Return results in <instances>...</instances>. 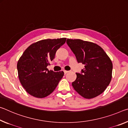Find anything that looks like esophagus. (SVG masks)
<instances>
[{
	"instance_id": "1",
	"label": "esophagus",
	"mask_w": 128,
	"mask_h": 128,
	"mask_svg": "<svg viewBox=\"0 0 128 128\" xmlns=\"http://www.w3.org/2000/svg\"><path fill=\"white\" fill-rule=\"evenodd\" d=\"M64 74H66L68 72V71H66V70H64Z\"/></svg>"
}]
</instances>
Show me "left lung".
Masks as SVG:
<instances>
[{
    "label": "left lung",
    "instance_id": "obj_1",
    "mask_svg": "<svg viewBox=\"0 0 128 128\" xmlns=\"http://www.w3.org/2000/svg\"><path fill=\"white\" fill-rule=\"evenodd\" d=\"M66 42L78 62L84 64L80 74L76 73L73 88L85 99L99 96L111 81L113 64L110 58L100 46L91 42L68 38Z\"/></svg>",
    "mask_w": 128,
    "mask_h": 128
}]
</instances>
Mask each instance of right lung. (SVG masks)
Here are the masks:
<instances>
[{
  "instance_id": "right-lung-1",
  "label": "right lung",
  "mask_w": 128,
  "mask_h": 128,
  "mask_svg": "<svg viewBox=\"0 0 128 128\" xmlns=\"http://www.w3.org/2000/svg\"><path fill=\"white\" fill-rule=\"evenodd\" d=\"M66 38L45 39L31 44L25 50L17 64L18 78L22 87L30 95L46 97L57 86L64 72L49 70L47 66L55 57Z\"/></svg>"
}]
</instances>
